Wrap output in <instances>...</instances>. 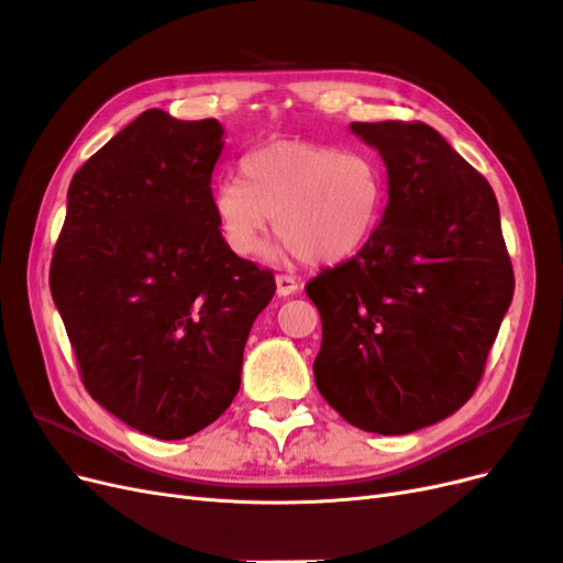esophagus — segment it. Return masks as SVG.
I'll use <instances>...</instances> for the list:
<instances>
[{
  "label": "esophagus",
  "instance_id": "esophagus-1",
  "mask_svg": "<svg viewBox=\"0 0 563 563\" xmlns=\"http://www.w3.org/2000/svg\"><path fill=\"white\" fill-rule=\"evenodd\" d=\"M297 289H299V280L295 276H285V274L276 276V292H278V297L295 295Z\"/></svg>",
  "mask_w": 563,
  "mask_h": 563
}]
</instances>
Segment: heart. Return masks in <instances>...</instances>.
Listing matches in <instances>:
<instances>
[{
  "instance_id": "1",
  "label": "heart",
  "mask_w": 563,
  "mask_h": 563,
  "mask_svg": "<svg viewBox=\"0 0 563 563\" xmlns=\"http://www.w3.org/2000/svg\"><path fill=\"white\" fill-rule=\"evenodd\" d=\"M241 175L212 189L217 227L239 257L257 255L274 217L301 260L339 264L369 243L386 206L384 168L362 150L278 140L245 154Z\"/></svg>"
}]
</instances>
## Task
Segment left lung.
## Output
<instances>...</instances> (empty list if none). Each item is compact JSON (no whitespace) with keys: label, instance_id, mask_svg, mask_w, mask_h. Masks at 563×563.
<instances>
[{"label":"left lung","instance_id":"1","mask_svg":"<svg viewBox=\"0 0 563 563\" xmlns=\"http://www.w3.org/2000/svg\"><path fill=\"white\" fill-rule=\"evenodd\" d=\"M388 177L357 255L306 285L322 343L316 386L341 419L407 434L475 393L515 292L492 185L426 123H351Z\"/></svg>","mask_w":563,"mask_h":563}]
</instances>
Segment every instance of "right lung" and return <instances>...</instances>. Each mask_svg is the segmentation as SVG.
Masks as SVG:
<instances>
[{
  "label": "right lung",
  "mask_w": 563,
  "mask_h": 563,
  "mask_svg": "<svg viewBox=\"0 0 563 563\" xmlns=\"http://www.w3.org/2000/svg\"><path fill=\"white\" fill-rule=\"evenodd\" d=\"M222 152L217 119L142 112L71 177L53 250L51 295L86 390L156 440H185L229 409L252 322L276 292L217 227Z\"/></svg>",
  "instance_id": "add662e5"
}]
</instances>
